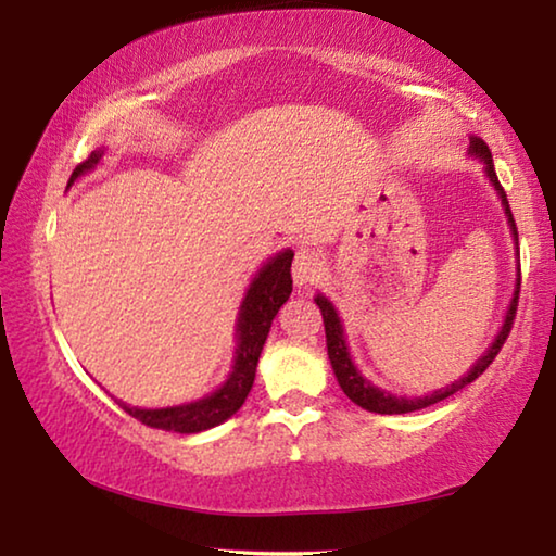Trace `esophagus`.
<instances>
[{"label":"esophagus","instance_id":"34e87169","mask_svg":"<svg viewBox=\"0 0 556 556\" xmlns=\"http://www.w3.org/2000/svg\"><path fill=\"white\" fill-rule=\"evenodd\" d=\"M326 269V262L321 257V252L314 248H299L294 265H291V277H294L296 287H308L314 281L321 279Z\"/></svg>","mask_w":556,"mask_h":556}]
</instances>
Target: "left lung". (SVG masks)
<instances>
[{
    "instance_id": "1",
    "label": "left lung",
    "mask_w": 556,
    "mask_h": 556,
    "mask_svg": "<svg viewBox=\"0 0 556 556\" xmlns=\"http://www.w3.org/2000/svg\"><path fill=\"white\" fill-rule=\"evenodd\" d=\"M468 154L476 156V159H481V162H483L485 176L491 178V184L495 186L497 195H501L503 208H505V215H507V223H510V232H513V238L517 240L515 218H513L510 203H507V195L503 191V186H501V181H497V176H495L491 149H488V144L483 142V139L470 137ZM517 299H520V265H517V285H515L513 301H510V306H507L503 328H501V331H497L493 345L488 348V351L481 357H478V363L464 375V378L456 380V382H451L448 388L434 390L431 394H421V397H400V394H390L388 390H380L378 384H372L370 380H365L363 375H361V370L355 368L351 353H348V343H345V336H343V324H341V318H338L333 304L326 296H321V294H318L314 301H316V306L321 308L324 326H326L328 361H331V365H333V372H336V378H338V384H341V390L357 404V407H363V409H368V412H375V414H407V412L425 409V407H429V404H437L441 400H446L448 394L464 390L466 384H470V382L478 378V375H483L488 370V365L495 361V355L501 353L503 343L507 341V336H510V328H513V321H515V312H517Z\"/></svg>"
}]
</instances>
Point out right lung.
Wrapping results in <instances>:
<instances>
[{
	"mask_svg": "<svg viewBox=\"0 0 556 556\" xmlns=\"http://www.w3.org/2000/svg\"><path fill=\"white\" fill-rule=\"evenodd\" d=\"M102 154H105V149H98L86 162L75 166L68 186H73L75 178L92 172L100 164ZM291 260H294V252L291 250L279 252L252 279L248 294L242 299L238 324H235L238 348H235L232 370L228 380L223 382V388L211 392L208 397L188 404H176V407L139 409L129 407L125 402H117L119 407L147 427L176 431V434H199V431L218 427L225 419H230L242 407L244 400H248L252 382H255L262 345L267 341L271 321H275L279 306L291 294Z\"/></svg>",
	"mask_w": 556,
	"mask_h": 556,
	"instance_id": "obj_1",
	"label": "right lung"
}]
</instances>
